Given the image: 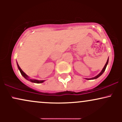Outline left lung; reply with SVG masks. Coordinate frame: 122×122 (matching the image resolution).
Returning <instances> with one entry per match:
<instances>
[{
	"mask_svg": "<svg viewBox=\"0 0 122 122\" xmlns=\"http://www.w3.org/2000/svg\"><path fill=\"white\" fill-rule=\"evenodd\" d=\"M108 63V60H107V62H106V64H105L104 68H103V69H102V71H101V72H100V73L99 74V75H97V76H96L94 77H93V78H91V79H86V80H94V79H97V78L99 77H100V76H101L102 74H103V73H104V72L105 71V70H106V67H107V65Z\"/></svg>",
	"mask_w": 122,
	"mask_h": 122,
	"instance_id": "left-lung-1",
	"label": "left lung"
}]
</instances>
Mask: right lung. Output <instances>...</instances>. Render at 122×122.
Wrapping results in <instances>:
<instances>
[{"instance_id": "obj_1", "label": "right lung", "mask_w": 122, "mask_h": 122, "mask_svg": "<svg viewBox=\"0 0 122 122\" xmlns=\"http://www.w3.org/2000/svg\"><path fill=\"white\" fill-rule=\"evenodd\" d=\"M17 65H18V69H19V71H20V72L21 73V75L23 76V77L26 79V80H27L30 81L32 82H34V83H42L45 81V80H34V79H30L29 78V76L26 75L25 73L23 72V71H22V69H21V68H20V66H19V65H18V62H17Z\"/></svg>"}]
</instances>
